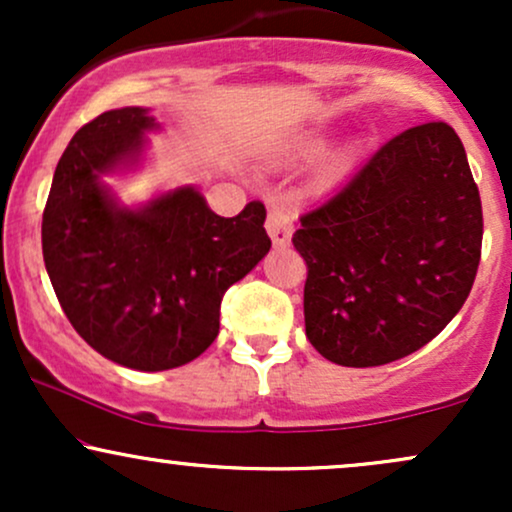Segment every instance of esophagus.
<instances>
[{
	"instance_id": "34e87169",
	"label": "esophagus",
	"mask_w": 512,
	"mask_h": 512,
	"mask_svg": "<svg viewBox=\"0 0 512 512\" xmlns=\"http://www.w3.org/2000/svg\"><path fill=\"white\" fill-rule=\"evenodd\" d=\"M267 233L272 238V243L276 248H286L291 243L293 236V221L291 216L286 214L284 209H269L267 214Z\"/></svg>"
}]
</instances>
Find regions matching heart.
Wrapping results in <instances>:
<instances>
[{"mask_svg":"<svg viewBox=\"0 0 512 512\" xmlns=\"http://www.w3.org/2000/svg\"><path fill=\"white\" fill-rule=\"evenodd\" d=\"M327 146H330V134H327L325 129H303V132L289 134V137L279 139V142L274 144L269 158H272V163H276V166H301V163L315 161L317 156L325 154ZM349 168H351L349 156L346 154L332 156L330 161H327V166L322 168L320 180L337 182Z\"/></svg>","mask_w":512,"mask_h":512,"instance_id":"heart-1","label":"heart"}]
</instances>
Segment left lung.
<instances>
[{"label":"left lung","mask_w":512,"mask_h":512,"mask_svg":"<svg viewBox=\"0 0 512 512\" xmlns=\"http://www.w3.org/2000/svg\"><path fill=\"white\" fill-rule=\"evenodd\" d=\"M481 199L455 129L397 134L337 195L301 216L305 334L327 361L414 354L460 313L481 257Z\"/></svg>","instance_id":"obj_1"}]
</instances>
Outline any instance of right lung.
<instances>
[{
	"label": "right lung",
	"instance_id": "1",
	"mask_svg": "<svg viewBox=\"0 0 512 512\" xmlns=\"http://www.w3.org/2000/svg\"><path fill=\"white\" fill-rule=\"evenodd\" d=\"M149 108L108 110L60 158L43 214L45 269L64 315L98 354L125 368L195 361L219 334L221 301L272 248L262 202L233 219L192 185L127 207L105 175L144 161Z\"/></svg>",
	"mask_w": 512,
	"mask_h": 512
}]
</instances>
